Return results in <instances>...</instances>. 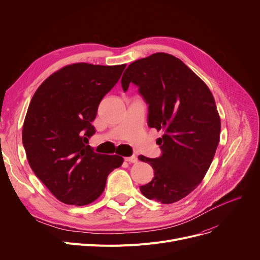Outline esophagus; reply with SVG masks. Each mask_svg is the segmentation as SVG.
I'll return each instance as SVG.
<instances>
[{
    "label": "esophagus",
    "mask_w": 260,
    "mask_h": 260,
    "mask_svg": "<svg viewBox=\"0 0 260 260\" xmlns=\"http://www.w3.org/2000/svg\"><path fill=\"white\" fill-rule=\"evenodd\" d=\"M124 160L125 161H127V162H129V163H136V162H137L138 161V159H137V157H136V156H129V157H125L124 158Z\"/></svg>",
    "instance_id": "1"
}]
</instances>
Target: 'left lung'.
I'll use <instances>...</instances> for the list:
<instances>
[{"label": "left lung", "instance_id": "8db88e82", "mask_svg": "<svg viewBox=\"0 0 260 260\" xmlns=\"http://www.w3.org/2000/svg\"><path fill=\"white\" fill-rule=\"evenodd\" d=\"M129 83L148 105L147 125L165 131L157 140L161 156L138 157L154 170L141 193L165 204L179 201L199 185L219 143L220 118L213 94L181 60L165 52L129 64L121 78L123 90Z\"/></svg>", "mask_w": 260, "mask_h": 260}]
</instances>
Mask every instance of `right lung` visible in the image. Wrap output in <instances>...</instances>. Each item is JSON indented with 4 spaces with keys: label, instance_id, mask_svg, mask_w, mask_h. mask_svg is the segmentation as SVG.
<instances>
[{
    "label": "right lung",
    "instance_id": "right-lung-1",
    "mask_svg": "<svg viewBox=\"0 0 260 260\" xmlns=\"http://www.w3.org/2000/svg\"><path fill=\"white\" fill-rule=\"evenodd\" d=\"M125 66H65L40 85L27 109L22 140L29 166L66 204L94 201L109 173L122 165V157L97 154L87 143L95 133L91 122L98 106Z\"/></svg>",
    "mask_w": 260,
    "mask_h": 260
}]
</instances>
